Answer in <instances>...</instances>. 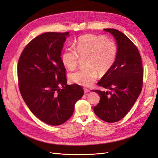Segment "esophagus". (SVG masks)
I'll return each instance as SVG.
<instances>
[{"label": "esophagus", "instance_id": "obj_1", "mask_svg": "<svg viewBox=\"0 0 158 158\" xmlns=\"http://www.w3.org/2000/svg\"><path fill=\"white\" fill-rule=\"evenodd\" d=\"M84 93H88L89 92V89L88 88H84Z\"/></svg>", "mask_w": 158, "mask_h": 158}]
</instances>
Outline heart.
<instances>
[{"label": "heart", "instance_id": "b5f03b06", "mask_svg": "<svg viewBox=\"0 0 158 158\" xmlns=\"http://www.w3.org/2000/svg\"><path fill=\"white\" fill-rule=\"evenodd\" d=\"M75 49L66 48L61 55L63 64L70 70L77 66L80 59L86 57L85 64L87 68L70 74L73 82L83 86H89L98 77V72L105 74L112 68L117 56V47L114 42L102 35H84L75 43Z\"/></svg>", "mask_w": 158, "mask_h": 158}]
</instances>
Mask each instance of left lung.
Listing matches in <instances>:
<instances>
[{
  "label": "left lung",
  "mask_w": 158,
  "mask_h": 158,
  "mask_svg": "<svg viewBox=\"0 0 158 158\" xmlns=\"http://www.w3.org/2000/svg\"><path fill=\"white\" fill-rule=\"evenodd\" d=\"M104 30L114 37L118 52L112 68L98 82L99 86L110 90H92L100 95L94 111L102 120L114 123L126 115L140 95L143 69L138 49L128 37L115 29Z\"/></svg>",
  "instance_id": "8db88e82"
}]
</instances>
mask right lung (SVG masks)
<instances>
[{
  "label": "right lung",
  "instance_id": "obj_1",
  "mask_svg": "<svg viewBox=\"0 0 158 158\" xmlns=\"http://www.w3.org/2000/svg\"><path fill=\"white\" fill-rule=\"evenodd\" d=\"M69 35V32H47L35 37L22 51L18 64L23 99L36 117L52 126L69 120L84 95L80 85L66 84L60 56Z\"/></svg>",
  "mask_w": 158,
  "mask_h": 158
}]
</instances>
